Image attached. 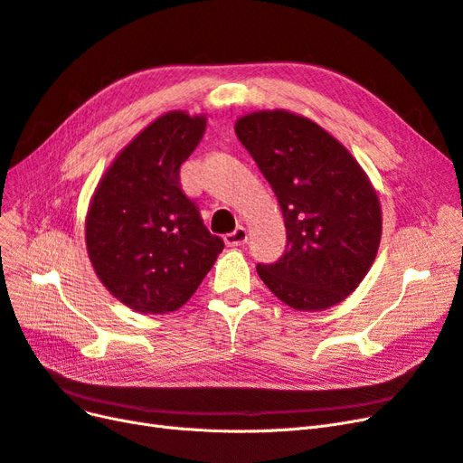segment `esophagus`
Wrapping results in <instances>:
<instances>
[{
  "label": "esophagus",
  "instance_id": "1",
  "mask_svg": "<svg viewBox=\"0 0 463 463\" xmlns=\"http://www.w3.org/2000/svg\"><path fill=\"white\" fill-rule=\"evenodd\" d=\"M247 230L245 228H237L235 232L228 233L226 237H223V243H226L228 247H240L247 241Z\"/></svg>",
  "mask_w": 463,
  "mask_h": 463
}]
</instances>
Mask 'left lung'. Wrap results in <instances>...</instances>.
<instances>
[{"instance_id":"1","label":"left lung","mask_w":463,"mask_h":463,"mask_svg":"<svg viewBox=\"0 0 463 463\" xmlns=\"http://www.w3.org/2000/svg\"><path fill=\"white\" fill-rule=\"evenodd\" d=\"M282 208L288 247L257 272L298 311L342 303L367 276L383 235V210L369 175L338 138L288 109H259L235 121Z\"/></svg>"}]
</instances>
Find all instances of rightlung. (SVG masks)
I'll return each mask as SVG.
<instances>
[{
    "mask_svg": "<svg viewBox=\"0 0 463 463\" xmlns=\"http://www.w3.org/2000/svg\"><path fill=\"white\" fill-rule=\"evenodd\" d=\"M206 116L172 109L138 133L98 181L85 218L89 259L104 288L145 315L177 311L223 249L179 187Z\"/></svg>",
    "mask_w": 463,
    "mask_h": 463,
    "instance_id": "right-lung-1",
    "label": "right lung"
}]
</instances>
